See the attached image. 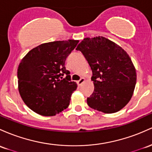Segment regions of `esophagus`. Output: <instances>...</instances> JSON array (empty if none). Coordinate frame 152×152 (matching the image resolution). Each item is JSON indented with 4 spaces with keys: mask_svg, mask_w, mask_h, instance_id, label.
<instances>
[{
    "mask_svg": "<svg viewBox=\"0 0 152 152\" xmlns=\"http://www.w3.org/2000/svg\"><path fill=\"white\" fill-rule=\"evenodd\" d=\"M84 81H85V79H84V78H81V79L79 80V81H77V84L79 85V86H81L83 83L84 82Z\"/></svg>",
    "mask_w": 152,
    "mask_h": 152,
    "instance_id": "1",
    "label": "esophagus"
}]
</instances>
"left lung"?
I'll list each match as a JSON object with an SVG mask.
<instances>
[{"label":"left lung","mask_w":152,"mask_h":152,"mask_svg":"<svg viewBox=\"0 0 152 152\" xmlns=\"http://www.w3.org/2000/svg\"><path fill=\"white\" fill-rule=\"evenodd\" d=\"M76 50L82 53L92 71L94 90L87 98L90 107L104 113L121 110L132 97L136 72L128 53L104 37L84 38Z\"/></svg>","instance_id":"obj_1"}]
</instances>
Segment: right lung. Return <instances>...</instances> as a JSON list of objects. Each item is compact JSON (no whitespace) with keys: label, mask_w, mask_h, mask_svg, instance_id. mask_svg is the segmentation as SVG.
<instances>
[{"label":"right lung","mask_w":152,"mask_h":152,"mask_svg":"<svg viewBox=\"0 0 152 152\" xmlns=\"http://www.w3.org/2000/svg\"><path fill=\"white\" fill-rule=\"evenodd\" d=\"M79 40L44 43L31 50L18 68L19 94L31 110L53 116L66 109L77 88L65 62ZM66 75L65 79L62 76Z\"/></svg>","instance_id":"1"}]
</instances>
